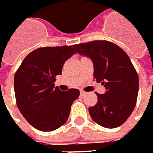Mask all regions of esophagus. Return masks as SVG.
I'll return each instance as SVG.
<instances>
[{
    "mask_svg": "<svg viewBox=\"0 0 153 153\" xmlns=\"http://www.w3.org/2000/svg\"><path fill=\"white\" fill-rule=\"evenodd\" d=\"M86 94V92H84V91H80V95L81 96H84Z\"/></svg>",
    "mask_w": 153,
    "mask_h": 153,
    "instance_id": "1",
    "label": "esophagus"
}]
</instances>
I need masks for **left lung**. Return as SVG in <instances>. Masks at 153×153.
<instances>
[{"mask_svg": "<svg viewBox=\"0 0 153 153\" xmlns=\"http://www.w3.org/2000/svg\"><path fill=\"white\" fill-rule=\"evenodd\" d=\"M76 51L94 64V77L102 82L105 94H96L98 102L88 108L99 125L114 129L131 115L138 94V75L126 52L108 41H92L74 45Z\"/></svg>", "mask_w": 153, "mask_h": 153, "instance_id": "1", "label": "left lung"}]
</instances>
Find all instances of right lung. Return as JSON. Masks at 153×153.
<instances>
[{
    "mask_svg": "<svg viewBox=\"0 0 153 153\" xmlns=\"http://www.w3.org/2000/svg\"><path fill=\"white\" fill-rule=\"evenodd\" d=\"M76 53L74 45L44 47L31 51L22 62L14 79L17 107L28 123L41 131L62 126L79 91L63 92L55 87L65 62Z\"/></svg>",
    "mask_w": 153,
    "mask_h": 153,
    "instance_id": "1",
    "label": "right lung"
}]
</instances>
